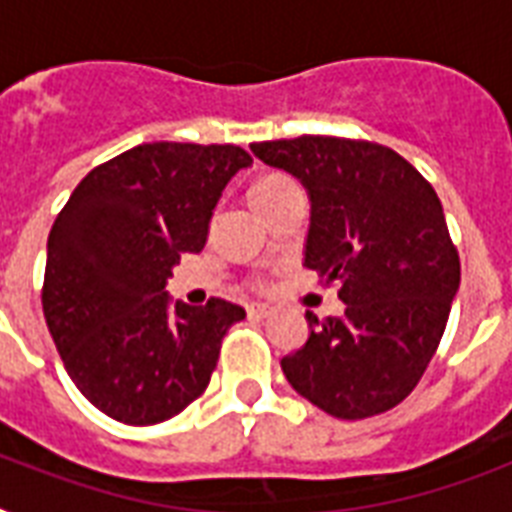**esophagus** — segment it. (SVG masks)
<instances>
[{
	"mask_svg": "<svg viewBox=\"0 0 512 512\" xmlns=\"http://www.w3.org/2000/svg\"><path fill=\"white\" fill-rule=\"evenodd\" d=\"M249 316H255V319H265V316H271V305H263V303H257V305H249L247 308Z\"/></svg>",
	"mask_w": 512,
	"mask_h": 512,
	"instance_id": "1",
	"label": "esophagus"
}]
</instances>
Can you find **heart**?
<instances>
[{
	"label": "heart",
	"instance_id": "obj_1",
	"mask_svg": "<svg viewBox=\"0 0 512 512\" xmlns=\"http://www.w3.org/2000/svg\"><path fill=\"white\" fill-rule=\"evenodd\" d=\"M289 185H297V183L287 175H268L263 177V180H257V183L252 185V193H249V196H252V204L265 199V196H273V193L284 191V188H289Z\"/></svg>",
	"mask_w": 512,
	"mask_h": 512
}]
</instances>
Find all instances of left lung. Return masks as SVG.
Listing matches in <instances>:
<instances>
[{"label":"left lung","mask_w":512,"mask_h":512,"mask_svg":"<svg viewBox=\"0 0 512 512\" xmlns=\"http://www.w3.org/2000/svg\"><path fill=\"white\" fill-rule=\"evenodd\" d=\"M311 199L305 268L340 287L345 313L281 358L289 385L340 420L401 404L428 369L460 289V255L433 185L377 143L327 135L252 143Z\"/></svg>","instance_id":"obj_1"}]
</instances>
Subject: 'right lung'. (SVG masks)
<instances>
[{
    "label": "right lung",
    "instance_id": "add662e5",
    "mask_svg": "<svg viewBox=\"0 0 512 512\" xmlns=\"http://www.w3.org/2000/svg\"><path fill=\"white\" fill-rule=\"evenodd\" d=\"M252 164L239 146L143 143L76 185L47 239L42 308L82 396L124 425H156L207 390L220 342L247 313L164 292L183 252L207 244L212 209Z\"/></svg>",
    "mask_w": 512,
    "mask_h": 512
}]
</instances>
